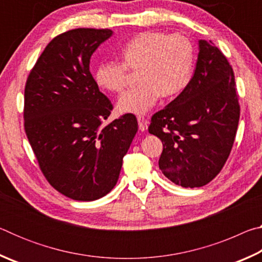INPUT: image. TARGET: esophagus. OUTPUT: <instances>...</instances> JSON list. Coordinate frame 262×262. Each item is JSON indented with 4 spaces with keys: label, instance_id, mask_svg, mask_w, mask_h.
I'll list each match as a JSON object with an SVG mask.
<instances>
[{
    "label": "esophagus",
    "instance_id": "34e87169",
    "mask_svg": "<svg viewBox=\"0 0 262 262\" xmlns=\"http://www.w3.org/2000/svg\"><path fill=\"white\" fill-rule=\"evenodd\" d=\"M137 122H139V128H140L141 132H144V130L148 129V121L144 117H142V115L137 117Z\"/></svg>",
    "mask_w": 262,
    "mask_h": 262
}]
</instances>
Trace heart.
<instances>
[{"mask_svg": "<svg viewBox=\"0 0 262 262\" xmlns=\"http://www.w3.org/2000/svg\"><path fill=\"white\" fill-rule=\"evenodd\" d=\"M122 62L106 61L97 66L95 81L111 92L126 88L128 69H140L139 86L127 91L118 101L121 113L144 114L159 97L172 98L179 95L192 76L195 50L183 34L147 31L132 38L121 50Z\"/></svg>", "mask_w": 262, "mask_h": 262, "instance_id": "heart-1", "label": "heart"}]
</instances>
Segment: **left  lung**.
<instances>
[{
	"mask_svg": "<svg viewBox=\"0 0 262 262\" xmlns=\"http://www.w3.org/2000/svg\"><path fill=\"white\" fill-rule=\"evenodd\" d=\"M239 115L232 67L211 41L199 40L193 77L149 126L163 143L158 165L164 176L183 187L210 183L231 152Z\"/></svg>",
	"mask_w": 262,
	"mask_h": 262,
	"instance_id": "obj_1",
	"label": "left lung"
}]
</instances>
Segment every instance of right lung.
<instances>
[{"label":"right lung","mask_w":262,"mask_h":262,"mask_svg":"<svg viewBox=\"0 0 262 262\" xmlns=\"http://www.w3.org/2000/svg\"><path fill=\"white\" fill-rule=\"evenodd\" d=\"M108 29L59 34L35 62L25 84L24 128L39 167L57 192L94 201L117 184L137 132L132 113L101 126L113 106L90 73V59Z\"/></svg>","instance_id":"1"}]
</instances>
